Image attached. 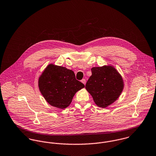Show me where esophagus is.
I'll use <instances>...</instances> for the list:
<instances>
[{"mask_svg": "<svg viewBox=\"0 0 156 156\" xmlns=\"http://www.w3.org/2000/svg\"><path fill=\"white\" fill-rule=\"evenodd\" d=\"M81 82H82L84 85L86 84V80H85V79H83L81 80Z\"/></svg>", "mask_w": 156, "mask_h": 156, "instance_id": "obj_1", "label": "esophagus"}]
</instances>
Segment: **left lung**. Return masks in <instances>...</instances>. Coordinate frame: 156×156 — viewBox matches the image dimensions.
<instances>
[{"label": "left lung", "mask_w": 156, "mask_h": 156, "mask_svg": "<svg viewBox=\"0 0 156 156\" xmlns=\"http://www.w3.org/2000/svg\"><path fill=\"white\" fill-rule=\"evenodd\" d=\"M85 88L92 95L95 103L102 108L110 105L120 95L124 84L122 76L114 67H93Z\"/></svg>", "instance_id": "8db88e82"}]
</instances>
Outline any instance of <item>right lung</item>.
<instances>
[{
	"label": "right lung",
	"instance_id": "add662e5",
	"mask_svg": "<svg viewBox=\"0 0 156 156\" xmlns=\"http://www.w3.org/2000/svg\"><path fill=\"white\" fill-rule=\"evenodd\" d=\"M84 87L72 70L53 64L48 66L39 79V90L44 99L61 109L67 108L75 94Z\"/></svg>",
	"mask_w": 156,
	"mask_h": 156
}]
</instances>
